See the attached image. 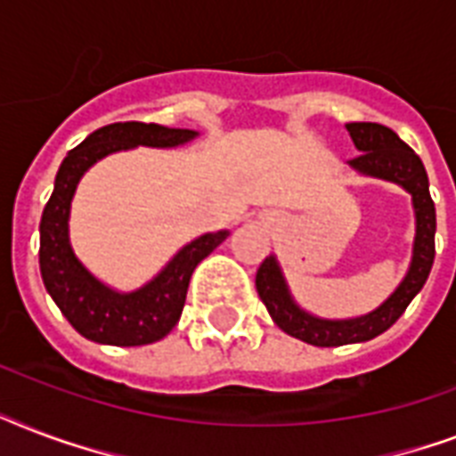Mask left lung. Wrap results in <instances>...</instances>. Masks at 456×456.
Instances as JSON below:
<instances>
[{
	"label": "left lung",
	"instance_id": "left-lung-1",
	"mask_svg": "<svg viewBox=\"0 0 456 456\" xmlns=\"http://www.w3.org/2000/svg\"><path fill=\"white\" fill-rule=\"evenodd\" d=\"M347 134L360 156L347 160L362 177L383 179L403 186L411 196L414 208V243L407 274L397 289L376 310L350 319H324L303 310L286 284L284 270L277 256L265 257L256 274V289L270 312L272 322L293 338L317 347H336L347 343H364L395 324L411 298L424 289L436 257V206L428 191V175L421 158L397 137L395 132L379 123H347Z\"/></svg>",
	"mask_w": 456,
	"mask_h": 456
}]
</instances>
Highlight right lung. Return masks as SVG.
I'll return each mask as SVG.
<instances>
[{"label": "right lung", "mask_w": 456, "mask_h": 456, "mask_svg": "<svg viewBox=\"0 0 456 456\" xmlns=\"http://www.w3.org/2000/svg\"><path fill=\"white\" fill-rule=\"evenodd\" d=\"M199 137L196 130L156 123H113L92 132L63 158L49 203L39 222V272L46 293L75 331L102 346H149L165 338L182 317L186 289L196 265L229 236L227 229L208 232L175 253L156 277L134 291L103 284L75 256L70 243V203L85 172L110 153L137 146L175 149Z\"/></svg>", "instance_id": "obj_1"}]
</instances>
